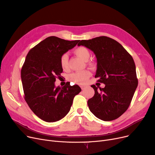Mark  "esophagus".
I'll list each match as a JSON object with an SVG mask.
<instances>
[{"label": "esophagus", "mask_w": 155, "mask_h": 155, "mask_svg": "<svg viewBox=\"0 0 155 155\" xmlns=\"http://www.w3.org/2000/svg\"><path fill=\"white\" fill-rule=\"evenodd\" d=\"M85 87H86L85 86H83V85H82V86H81V88L82 90H84V89L85 88Z\"/></svg>", "instance_id": "34e87169"}]
</instances>
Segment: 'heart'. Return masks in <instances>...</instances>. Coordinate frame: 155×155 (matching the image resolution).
Segmentation results:
<instances>
[{
	"label": "heart",
	"instance_id": "b5f03b06",
	"mask_svg": "<svg viewBox=\"0 0 155 155\" xmlns=\"http://www.w3.org/2000/svg\"><path fill=\"white\" fill-rule=\"evenodd\" d=\"M75 54L77 56L83 60L84 61H87L89 58H90V51L84 46H80L77 48L74 51ZM68 56L67 54H63L60 59V64L62 69L66 70L68 68ZM91 73L88 70H85L81 72H74L70 75L69 79L74 83L79 85H84L85 84L88 78L91 77Z\"/></svg>",
	"mask_w": 155,
	"mask_h": 155
}]
</instances>
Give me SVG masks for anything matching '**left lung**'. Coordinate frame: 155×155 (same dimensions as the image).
Segmentation results:
<instances>
[{
	"label": "left lung",
	"instance_id": "8db88e82",
	"mask_svg": "<svg viewBox=\"0 0 155 155\" xmlns=\"http://www.w3.org/2000/svg\"><path fill=\"white\" fill-rule=\"evenodd\" d=\"M92 50L97 59L95 78L105 85H92L95 94L88 100L92 113L104 121L119 118L127 110L138 86L134 60L118 42L101 36L81 40L78 46Z\"/></svg>",
	"mask_w": 155,
	"mask_h": 155
}]
</instances>
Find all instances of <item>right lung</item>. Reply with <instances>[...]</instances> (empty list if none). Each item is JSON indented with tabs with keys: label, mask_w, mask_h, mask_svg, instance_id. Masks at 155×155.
Listing matches in <instances>:
<instances>
[{
	"label": "right lung",
	"mask_w": 155,
	"mask_h": 155,
	"mask_svg": "<svg viewBox=\"0 0 155 155\" xmlns=\"http://www.w3.org/2000/svg\"><path fill=\"white\" fill-rule=\"evenodd\" d=\"M79 41L48 37L26 55L21 70L25 100L34 113L46 122L64 118L70 110L74 96L81 91L78 85H55V77L63 72L61 57Z\"/></svg>",
	"instance_id": "add662e5"
}]
</instances>
